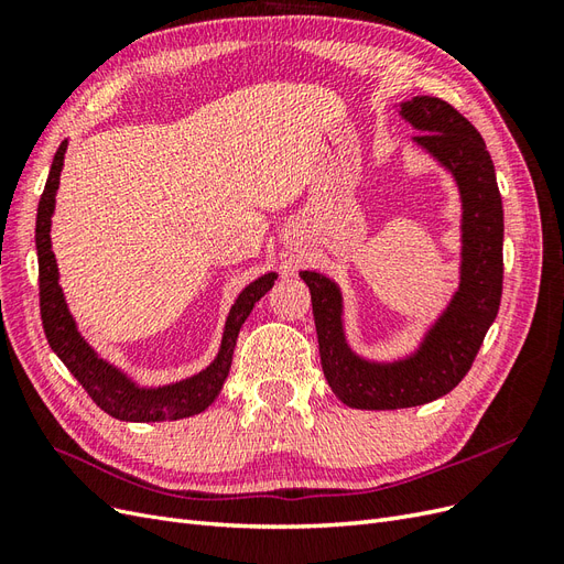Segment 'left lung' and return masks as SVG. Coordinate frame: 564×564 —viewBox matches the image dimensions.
<instances>
[{"instance_id":"obj_1","label":"left lung","mask_w":564,"mask_h":564,"mask_svg":"<svg viewBox=\"0 0 564 564\" xmlns=\"http://www.w3.org/2000/svg\"><path fill=\"white\" fill-rule=\"evenodd\" d=\"M398 110L419 131L412 143L447 169L458 187V289L412 352L379 362L350 348L340 286L317 270L299 272L311 286L324 379L352 409H404L447 395L468 373L501 303L503 207L482 135L442 98L414 96Z\"/></svg>"}]
</instances>
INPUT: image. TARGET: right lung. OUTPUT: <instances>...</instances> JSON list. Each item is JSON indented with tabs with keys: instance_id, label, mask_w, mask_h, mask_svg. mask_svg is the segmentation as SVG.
<instances>
[{
	"instance_id": "add662e5",
	"label": "right lung",
	"mask_w": 564,
	"mask_h": 564,
	"mask_svg": "<svg viewBox=\"0 0 564 564\" xmlns=\"http://www.w3.org/2000/svg\"><path fill=\"white\" fill-rule=\"evenodd\" d=\"M67 141L61 143L54 155V164L44 185L37 207V261H40V311L44 334L51 350L61 362L70 369L73 377L89 392V398L104 409L106 414L119 421L150 423V421H176L204 412L224 388L232 365V350L237 344L245 319L253 311L256 301L265 296L278 280V272H265L259 280L249 282L240 296L235 299L226 317L224 338H220L218 355L209 367L193 373V377L166 383V386H139L127 373L104 360L77 329V322L67 311L63 289L58 284V263L51 251V216L56 209V191L61 183L63 160Z\"/></svg>"
}]
</instances>
